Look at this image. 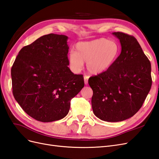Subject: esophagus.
Returning <instances> with one entry per match:
<instances>
[{
    "label": "esophagus",
    "mask_w": 159,
    "mask_h": 159,
    "mask_svg": "<svg viewBox=\"0 0 159 159\" xmlns=\"http://www.w3.org/2000/svg\"><path fill=\"white\" fill-rule=\"evenodd\" d=\"M84 84H88V82H89V76L84 75Z\"/></svg>",
    "instance_id": "obj_1"
}]
</instances>
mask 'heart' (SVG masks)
I'll use <instances>...</instances> for the list:
<instances>
[{
	"label": "heart",
	"instance_id": "obj_1",
	"mask_svg": "<svg viewBox=\"0 0 159 159\" xmlns=\"http://www.w3.org/2000/svg\"><path fill=\"white\" fill-rule=\"evenodd\" d=\"M76 48V52L72 51L69 55L73 70L79 73L83 69L84 62H86L87 69L93 75H99L108 70L120 52L118 43L104 38L80 42Z\"/></svg>",
	"mask_w": 159,
	"mask_h": 159
}]
</instances>
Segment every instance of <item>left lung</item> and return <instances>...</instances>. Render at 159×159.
I'll return each mask as SVG.
<instances>
[{"mask_svg": "<svg viewBox=\"0 0 159 159\" xmlns=\"http://www.w3.org/2000/svg\"><path fill=\"white\" fill-rule=\"evenodd\" d=\"M120 40L121 52L106 72L92 76V107L99 119L117 122L134 116L141 107L152 85L149 60L131 35L113 32Z\"/></svg>", "mask_w": 159, "mask_h": 159, "instance_id": "left-lung-1", "label": "left lung"}]
</instances>
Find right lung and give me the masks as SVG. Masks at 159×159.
I'll list each match as a JSON object with an SVG mask.
<instances>
[{
	"mask_svg": "<svg viewBox=\"0 0 159 159\" xmlns=\"http://www.w3.org/2000/svg\"><path fill=\"white\" fill-rule=\"evenodd\" d=\"M68 37L50 34L21 49L11 69L12 93L35 120L52 122L68 114L70 100L84 86L68 67Z\"/></svg>",
	"mask_w": 159,
	"mask_h": 159,
	"instance_id": "obj_1",
	"label": "right lung"
}]
</instances>
